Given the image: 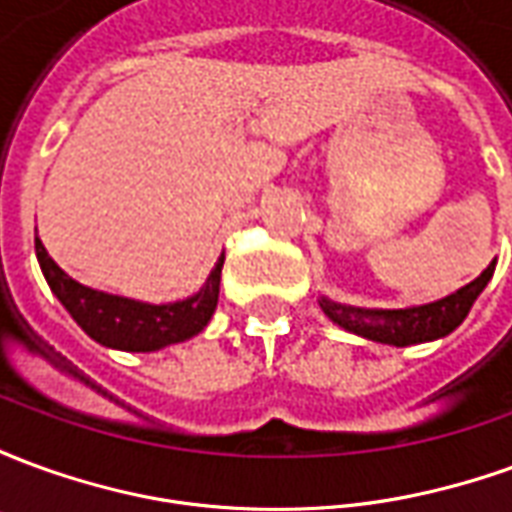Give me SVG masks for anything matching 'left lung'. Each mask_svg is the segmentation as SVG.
I'll list each match as a JSON object with an SVG mask.
<instances>
[{
  "mask_svg": "<svg viewBox=\"0 0 512 512\" xmlns=\"http://www.w3.org/2000/svg\"><path fill=\"white\" fill-rule=\"evenodd\" d=\"M496 260L485 268L480 277L463 285L444 299L433 301V304H422V307H406V310H365V307H348V304H337V301L321 296V310L329 315V321L343 326L345 332L359 334L365 340L384 345H406L430 343L455 332L469 315L472 304L477 296L483 293L485 285L494 277Z\"/></svg>",
  "mask_w": 512,
  "mask_h": 512,
  "instance_id": "1",
  "label": "left lung"
}]
</instances>
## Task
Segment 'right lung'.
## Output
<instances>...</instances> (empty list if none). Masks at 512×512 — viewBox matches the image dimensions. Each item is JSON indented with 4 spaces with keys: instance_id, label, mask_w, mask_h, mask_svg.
Returning <instances> with one entry per match:
<instances>
[{
    "instance_id": "obj_1",
    "label": "right lung",
    "mask_w": 512,
    "mask_h": 512,
    "mask_svg": "<svg viewBox=\"0 0 512 512\" xmlns=\"http://www.w3.org/2000/svg\"><path fill=\"white\" fill-rule=\"evenodd\" d=\"M35 255L40 271L49 282L51 293L62 301V307L71 312V318L95 343L117 351H158L167 345L183 343L194 334H200L211 321L216 301H219V282H222L224 255L194 296L172 304H145V301L112 296L104 290H93L68 277L46 252L40 238H35Z\"/></svg>"
}]
</instances>
